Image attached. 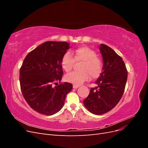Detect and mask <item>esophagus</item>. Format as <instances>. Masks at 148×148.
<instances>
[{
    "mask_svg": "<svg viewBox=\"0 0 148 148\" xmlns=\"http://www.w3.org/2000/svg\"><path fill=\"white\" fill-rule=\"evenodd\" d=\"M79 86V85H75V84H73V88L74 89H77V88H78Z\"/></svg>",
    "mask_w": 148,
    "mask_h": 148,
    "instance_id": "1",
    "label": "esophagus"
}]
</instances>
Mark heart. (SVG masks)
Returning a JSON list of instances; mask_svg holds the SVG:
<instances>
[{
    "label": "heart",
    "mask_w": 148,
    "mask_h": 148,
    "mask_svg": "<svg viewBox=\"0 0 148 148\" xmlns=\"http://www.w3.org/2000/svg\"><path fill=\"white\" fill-rule=\"evenodd\" d=\"M73 56L69 52H65L61 59V65L63 69L69 72L75 62H82L78 71H73L65 76L66 82L79 85L91 78H97L103 70L102 61L97 57V53L92 49L86 46L78 47L73 52Z\"/></svg>",
    "instance_id": "heart-1"
}]
</instances>
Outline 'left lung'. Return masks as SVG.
<instances>
[{"instance_id":"left-lung-1","label":"left lung","mask_w":148,"mask_h":148,"mask_svg":"<svg viewBox=\"0 0 148 148\" xmlns=\"http://www.w3.org/2000/svg\"><path fill=\"white\" fill-rule=\"evenodd\" d=\"M99 50L103 58L102 72L91 88L83 104L95 115H102L116 106L124 92L128 71L122 58L112 49L101 44Z\"/></svg>"}]
</instances>
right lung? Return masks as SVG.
I'll list each match as a JSON object with an SVG mask.
<instances>
[{"label":"right lung","mask_w":148,"mask_h":148,"mask_svg":"<svg viewBox=\"0 0 148 148\" xmlns=\"http://www.w3.org/2000/svg\"><path fill=\"white\" fill-rule=\"evenodd\" d=\"M66 42L47 41L26 56L20 70L21 91L28 104L38 113L52 115L63 107L72 84L60 83L62 57L69 49ZM59 81L60 84L58 85Z\"/></svg>","instance_id":"add662e5"}]
</instances>
